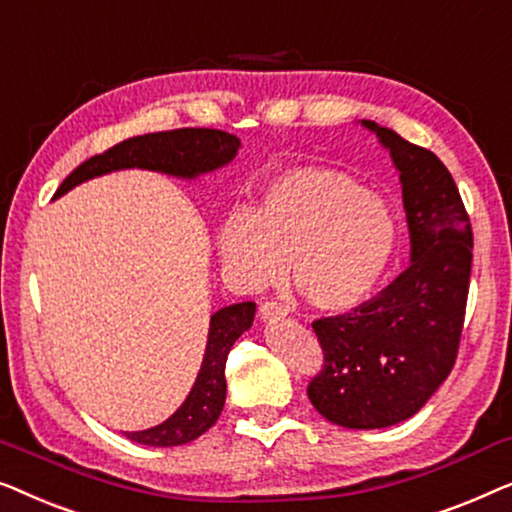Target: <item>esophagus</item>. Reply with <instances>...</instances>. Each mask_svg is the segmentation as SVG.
<instances>
[{
  "label": "esophagus",
  "mask_w": 512,
  "mask_h": 512,
  "mask_svg": "<svg viewBox=\"0 0 512 512\" xmlns=\"http://www.w3.org/2000/svg\"><path fill=\"white\" fill-rule=\"evenodd\" d=\"M290 313V308L278 304V301H264L262 306H259V315H262V320H280L285 318V315Z\"/></svg>",
  "instance_id": "obj_1"
}]
</instances>
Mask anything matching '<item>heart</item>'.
<instances>
[{"mask_svg":"<svg viewBox=\"0 0 512 512\" xmlns=\"http://www.w3.org/2000/svg\"><path fill=\"white\" fill-rule=\"evenodd\" d=\"M397 248L390 206L334 169H292L266 187L255 215L232 213L218 232L227 271L246 287L283 276L320 311H348L371 297Z\"/></svg>","mask_w":512,"mask_h":512,"instance_id":"heart-1","label":"heart"}]
</instances>
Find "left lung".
Segmentation results:
<instances>
[{"instance_id":"obj_1","label":"left lung","mask_w":512,"mask_h":512,"mask_svg":"<svg viewBox=\"0 0 512 512\" xmlns=\"http://www.w3.org/2000/svg\"><path fill=\"white\" fill-rule=\"evenodd\" d=\"M399 169L410 264L352 311L313 322L325 352L308 399L345 429H383L413 417L455 366L469 299L473 232L445 164L373 120Z\"/></svg>"}]
</instances>
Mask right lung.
Returning a JSON list of instances; mask_svg holds the SVG:
<instances>
[{
    "instance_id": "right-lung-1",
    "label": "right lung",
    "mask_w": 512,
    "mask_h": 512,
    "mask_svg": "<svg viewBox=\"0 0 512 512\" xmlns=\"http://www.w3.org/2000/svg\"><path fill=\"white\" fill-rule=\"evenodd\" d=\"M239 146L241 141L234 134L204 127H185L171 129V132L134 136V139L122 141L102 155L85 160L81 167H76L64 178V183L57 187L55 197H62L71 187L90 181V178L134 167L162 171V174L176 178H197L232 162L239 153ZM253 320V301L225 306L218 313H213L199 376L194 380L183 406L157 427L127 431L125 436L129 441L153 445V448H171V445L190 443L211 429L218 422L227 397V355L236 338L253 325Z\"/></svg>"
}]
</instances>
